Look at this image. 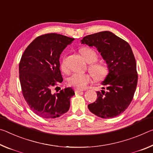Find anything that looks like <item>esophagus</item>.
I'll list each match as a JSON object with an SVG mask.
<instances>
[{"instance_id":"esophagus-1","label":"esophagus","mask_w":153,"mask_h":153,"mask_svg":"<svg viewBox=\"0 0 153 153\" xmlns=\"http://www.w3.org/2000/svg\"><path fill=\"white\" fill-rule=\"evenodd\" d=\"M83 91V89H78V88H76V89H74V92L76 94H79V92H81V91Z\"/></svg>"}]
</instances>
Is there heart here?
I'll list each match as a JSON object with an SVG mask.
<instances>
[{"mask_svg":"<svg viewBox=\"0 0 153 153\" xmlns=\"http://www.w3.org/2000/svg\"><path fill=\"white\" fill-rule=\"evenodd\" d=\"M81 53L85 59L88 63H92L89 68L97 80H102L108 74V67L104 62H96L98 59V55L94 49L82 48ZM60 68L63 72H67L68 66L66 63V57L64 56L60 62ZM94 79L91 73H79L75 72L71 75L68 79V83L70 85L76 87L78 89H83L90 83Z\"/></svg>","mask_w":153,"mask_h":153,"instance_id":"heart-1","label":"heart"}]
</instances>
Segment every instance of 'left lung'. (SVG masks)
Wrapping results in <instances>:
<instances>
[{"mask_svg":"<svg viewBox=\"0 0 153 153\" xmlns=\"http://www.w3.org/2000/svg\"><path fill=\"white\" fill-rule=\"evenodd\" d=\"M81 43L95 46L106 60L109 73L97 91V100L88 105L92 113L103 119L119 116L128 108L137 83L136 62L128 42L109 31L85 36Z\"/></svg>","mask_w":153,"mask_h":153,"instance_id":"obj_1","label":"left lung"}]
</instances>
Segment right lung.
I'll return each mask as SVG.
<instances>
[{
	"mask_svg": "<svg viewBox=\"0 0 153 153\" xmlns=\"http://www.w3.org/2000/svg\"><path fill=\"white\" fill-rule=\"evenodd\" d=\"M74 40L56 33L42 34L22 54L19 64L22 94L30 108L42 118H56L69 110L73 89L68 87L53 95L51 89L63 81L59 56Z\"/></svg>",
	"mask_w": 153,
	"mask_h": 153,
	"instance_id": "1",
	"label": "right lung"
}]
</instances>
